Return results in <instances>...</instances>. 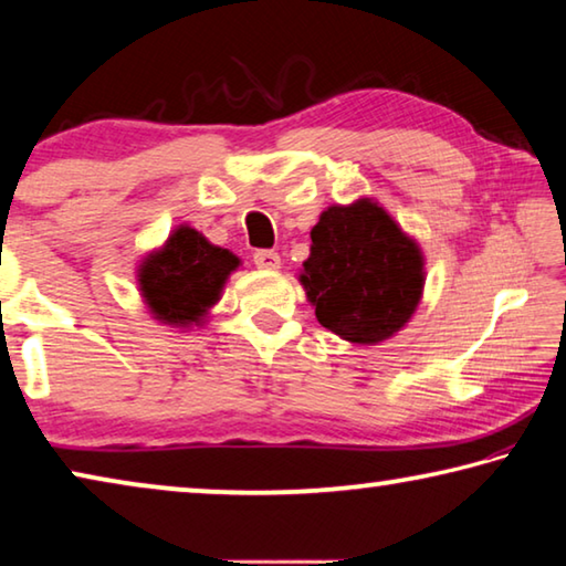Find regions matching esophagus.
<instances>
[{
  "mask_svg": "<svg viewBox=\"0 0 566 566\" xmlns=\"http://www.w3.org/2000/svg\"><path fill=\"white\" fill-rule=\"evenodd\" d=\"M254 264L260 266V270L276 272L282 266V260H280V254L272 252V249H260V252H254Z\"/></svg>",
  "mask_w": 566,
  "mask_h": 566,
  "instance_id": "1",
  "label": "esophagus"
}]
</instances>
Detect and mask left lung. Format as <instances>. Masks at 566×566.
I'll use <instances>...</instances> for the list:
<instances>
[{"label": "left lung", "mask_w": 566, "mask_h": 566, "mask_svg": "<svg viewBox=\"0 0 566 566\" xmlns=\"http://www.w3.org/2000/svg\"><path fill=\"white\" fill-rule=\"evenodd\" d=\"M300 284L322 327L344 342H387L424 294V252L377 199L332 205L312 227Z\"/></svg>", "instance_id": "1"}]
</instances>
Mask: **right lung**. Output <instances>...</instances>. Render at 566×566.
I'll list each match as a JSON object with an SVG mask.
<instances>
[{
  "label": "right lung",
  "mask_w": 566,
  "mask_h": 566,
  "mask_svg": "<svg viewBox=\"0 0 566 566\" xmlns=\"http://www.w3.org/2000/svg\"><path fill=\"white\" fill-rule=\"evenodd\" d=\"M242 260L217 247L195 227L179 224L137 266V286L151 319L167 327H205L212 306L222 300L229 274Z\"/></svg>",
  "instance_id": "right-lung-1"
}]
</instances>
